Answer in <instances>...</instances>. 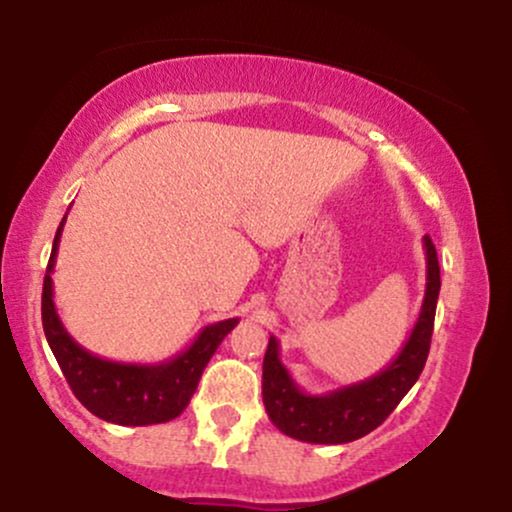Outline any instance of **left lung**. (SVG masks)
Instances as JSON below:
<instances>
[{"mask_svg":"<svg viewBox=\"0 0 512 512\" xmlns=\"http://www.w3.org/2000/svg\"><path fill=\"white\" fill-rule=\"evenodd\" d=\"M426 293L419 320L395 361L361 383L325 395L303 392L279 358V342L269 337L262 363V399L272 424L303 443L342 445L368 436L395 411L419 380L431 349L433 320L440 293V267L433 240L424 236Z\"/></svg>","mask_w":512,"mask_h":512,"instance_id":"1","label":"left lung"}]
</instances>
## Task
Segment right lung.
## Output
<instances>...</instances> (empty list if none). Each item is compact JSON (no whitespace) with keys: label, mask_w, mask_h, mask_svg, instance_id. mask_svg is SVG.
I'll return each mask as SVG.
<instances>
[{"label":"right lung","mask_w":512,"mask_h":512,"mask_svg":"<svg viewBox=\"0 0 512 512\" xmlns=\"http://www.w3.org/2000/svg\"><path fill=\"white\" fill-rule=\"evenodd\" d=\"M64 221L67 216L55 233L43 281V330L64 378L76 399L98 419L120 426L166 424L190 404L209 358L219 349L223 337L238 325V317L207 325L185 351L163 363H120L93 356L64 330L52 301V269Z\"/></svg>","instance_id":"obj_1"}]
</instances>
